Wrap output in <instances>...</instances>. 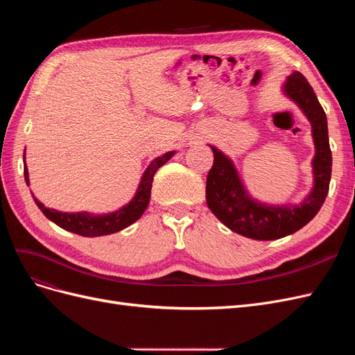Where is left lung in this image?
Masks as SVG:
<instances>
[{"label":"left lung","instance_id":"left-lung-1","mask_svg":"<svg viewBox=\"0 0 355 355\" xmlns=\"http://www.w3.org/2000/svg\"><path fill=\"white\" fill-rule=\"evenodd\" d=\"M283 92L302 110L313 127L314 187L302 202L297 206H268L253 200L247 194L232 161L210 145L214 159L206 184L207 206L225 227L247 239L278 240L296 232L315 216L329 192L331 151L326 112L313 87L297 71L288 75Z\"/></svg>","mask_w":355,"mask_h":355}]
</instances>
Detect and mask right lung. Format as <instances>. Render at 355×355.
<instances>
[{
    "mask_svg": "<svg viewBox=\"0 0 355 355\" xmlns=\"http://www.w3.org/2000/svg\"><path fill=\"white\" fill-rule=\"evenodd\" d=\"M173 154L175 151H170V153H166L164 155L157 157L145 170L133 200L128 204H125L124 207L108 214H98V216H94V214H89L85 211L63 213L55 209L44 207V204L40 202L34 197V194H32V198H34L40 210L46 214V218H49L51 222H55L58 227L67 230L69 232L83 235V237H102V235L114 234L127 228L128 225H132L142 216L149 204V198H151V188H153L155 171L161 166L166 164L167 161L173 157ZM25 180H26V185H29L26 164H25Z\"/></svg>",
    "mask_w": 355,
    "mask_h": 355,
    "instance_id": "right-lung-1",
    "label": "right lung"
}]
</instances>
